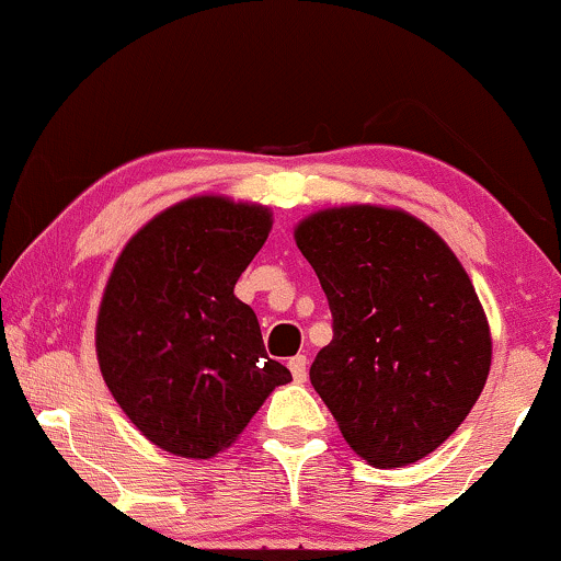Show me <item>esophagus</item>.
Returning <instances> with one entry per match:
<instances>
[{
	"label": "esophagus",
	"mask_w": 561,
	"mask_h": 561,
	"mask_svg": "<svg viewBox=\"0 0 561 561\" xmlns=\"http://www.w3.org/2000/svg\"><path fill=\"white\" fill-rule=\"evenodd\" d=\"M288 369H291V375H294L296 382H307V369H309L307 356L299 354V356L288 358Z\"/></svg>",
	"instance_id": "1"
}]
</instances>
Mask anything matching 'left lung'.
Here are the masks:
<instances>
[{"label": "left lung", "mask_w": 561, "mask_h": 561, "mask_svg": "<svg viewBox=\"0 0 561 561\" xmlns=\"http://www.w3.org/2000/svg\"><path fill=\"white\" fill-rule=\"evenodd\" d=\"M333 341L309 379L351 449L375 468L434 453L486 385L492 333L466 267L434 228L382 205L317 210L294 228Z\"/></svg>", "instance_id": "obj_1"}]
</instances>
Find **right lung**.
I'll return each instance as SVG.
<instances>
[{
  "instance_id": "add662e5",
  "label": "right lung",
  "mask_w": 561,
  "mask_h": 561,
  "mask_svg": "<svg viewBox=\"0 0 561 561\" xmlns=\"http://www.w3.org/2000/svg\"><path fill=\"white\" fill-rule=\"evenodd\" d=\"M273 213L197 195L165 207L122 249L95 320L103 382L165 453L231 447L291 371L267 356L257 314L233 296Z\"/></svg>"
}]
</instances>
